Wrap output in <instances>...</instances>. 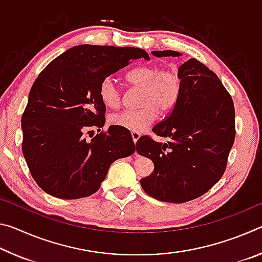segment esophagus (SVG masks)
<instances>
[{
	"mask_svg": "<svg viewBox=\"0 0 262 262\" xmlns=\"http://www.w3.org/2000/svg\"><path fill=\"white\" fill-rule=\"evenodd\" d=\"M140 136H141V134L139 132H132V139H133V141H134V143H136L137 140L140 139Z\"/></svg>",
	"mask_w": 262,
	"mask_h": 262,
	"instance_id": "esophagus-1",
	"label": "esophagus"
}]
</instances>
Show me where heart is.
<instances>
[{
  "label": "heart",
  "mask_w": 262,
  "mask_h": 262,
  "mask_svg": "<svg viewBox=\"0 0 262 262\" xmlns=\"http://www.w3.org/2000/svg\"><path fill=\"white\" fill-rule=\"evenodd\" d=\"M126 81L141 88L137 110H126L112 114L108 122L132 132H142L155 121L159 113H167L174 107L181 92V78L172 69L158 66H140L126 74ZM99 98L106 107L117 108L121 104V92L114 79L107 76L99 85Z\"/></svg>",
  "instance_id": "obj_1"
}]
</instances>
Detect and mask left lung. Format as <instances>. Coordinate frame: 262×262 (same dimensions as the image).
Returning a JSON list of instances; mask_svg holds the SVG:
<instances>
[{
	"instance_id": "8db88e82",
	"label": "left lung",
	"mask_w": 262,
	"mask_h": 262,
	"mask_svg": "<svg viewBox=\"0 0 262 262\" xmlns=\"http://www.w3.org/2000/svg\"><path fill=\"white\" fill-rule=\"evenodd\" d=\"M152 55L180 56L174 51H154ZM181 92L170 114L152 128L170 137L159 143L142 136L136 151L151 159L155 168L141 179L144 192L159 201L183 203L207 193L227 167L236 126L231 96L216 76L196 59L178 69Z\"/></svg>"
}]
</instances>
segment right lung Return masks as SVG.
<instances>
[{"label":"right lung","mask_w":262,"mask_h":262,"mask_svg":"<svg viewBox=\"0 0 262 262\" xmlns=\"http://www.w3.org/2000/svg\"><path fill=\"white\" fill-rule=\"evenodd\" d=\"M148 53L135 47L79 45L55 57L31 88L21 117L24 158L35 183L52 196L73 200L99 189L114 161L135 151L129 130L105 125L103 78ZM94 127L99 134L86 140Z\"/></svg>","instance_id":"obj_1"}]
</instances>
